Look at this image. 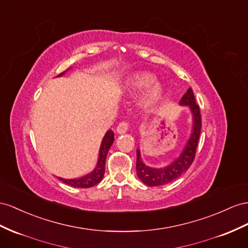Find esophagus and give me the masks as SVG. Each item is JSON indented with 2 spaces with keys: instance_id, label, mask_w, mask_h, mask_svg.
Returning a JSON list of instances; mask_svg holds the SVG:
<instances>
[{
  "instance_id": "34e87169",
  "label": "esophagus",
  "mask_w": 248,
  "mask_h": 248,
  "mask_svg": "<svg viewBox=\"0 0 248 248\" xmlns=\"http://www.w3.org/2000/svg\"><path fill=\"white\" fill-rule=\"evenodd\" d=\"M128 128H129V124L126 122H122L118 124L117 128H116V132L118 133V134H124V133L128 131Z\"/></svg>"
}]
</instances>
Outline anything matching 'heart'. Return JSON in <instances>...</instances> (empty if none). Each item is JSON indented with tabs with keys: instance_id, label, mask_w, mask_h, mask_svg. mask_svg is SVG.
Returning <instances> with one entry per match:
<instances>
[{
	"instance_id": "1",
	"label": "heart",
	"mask_w": 248,
	"mask_h": 248,
	"mask_svg": "<svg viewBox=\"0 0 248 248\" xmlns=\"http://www.w3.org/2000/svg\"><path fill=\"white\" fill-rule=\"evenodd\" d=\"M155 78L149 72H140L134 74L129 80V88L133 91L141 90L143 88H147L141 97V105L143 106H150L159 100L162 96L163 90L159 84H151L154 82Z\"/></svg>"
}]
</instances>
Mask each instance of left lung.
<instances>
[{"mask_svg":"<svg viewBox=\"0 0 248 248\" xmlns=\"http://www.w3.org/2000/svg\"><path fill=\"white\" fill-rule=\"evenodd\" d=\"M181 106H188L193 113V132L186 145L185 150L182 151L180 156L175 159L170 166L162 169H153L147 167L142 162L140 157V152L137 150V159H136V170L137 176L144 185L149 186H159L167 185V183L174 181L187 170L193 163L197 145L201 133V113L200 108L196 104V99L192 88H188L186 93L183 95L180 99Z\"/></svg>","mask_w":248,"mask_h":248,"instance_id":"left-lung-1","label":"left lung"}]
</instances>
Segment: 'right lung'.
<instances>
[{
	"instance_id": "obj_1",
	"label": "right lung",
	"mask_w": 248,
	"mask_h": 248,
	"mask_svg": "<svg viewBox=\"0 0 248 248\" xmlns=\"http://www.w3.org/2000/svg\"><path fill=\"white\" fill-rule=\"evenodd\" d=\"M62 74L63 73H61L59 76ZM113 141H114V133L113 131L109 130L106 133L103 141H101L98 161L96 164V168L93 170V172L84 177H80V178H78V179H62V178H59V179L63 183H66V185L70 186H74V187H91L98 185L104 177L107 154L108 152H109V149L111 148Z\"/></svg>"
}]
</instances>
